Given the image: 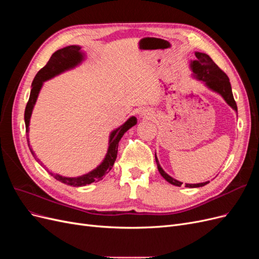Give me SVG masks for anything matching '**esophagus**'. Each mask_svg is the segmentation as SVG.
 Wrapping results in <instances>:
<instances>
[{
	"instance_id": "esophagus-1",
	"label": "esophagus",
	"mask_w": 259,
	"mask_h": 259,
	"mask_svg": "<svg viewBox=\"0 0 259 259\" xmlns=\"http://www.w3.org/2000/svg\"><path fill=\"white\" fill-rule=\"evenodd\" d=\"M146 114H147V112H143V113H142V115H145V116H146Z\"/></svg>"
}]
</instances>
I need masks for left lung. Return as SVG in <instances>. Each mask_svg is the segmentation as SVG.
Instances as JSON below:
<instances>
[{
	"mask_svg": "<svg viewBox=\"0 0 259 259\" xmlns=\"http://www.w3.org/2000/svg\"><path fill=\"white\" fill-rule=\"evenodd\" d=\"M195 59L191 61L190 67L193 72V76L199 81L204 82V84L207 86L209 90L213 92L218 93L221 95L227 104H228L234 111H238V107L236 101H234L233 95H232V90H231V84L229 82V77L223 71V70L219 68L215 62L211 60V58L208 56L207 54L195 52ZM155 162L156 165H158V169L162 177L168 182L169 184L180 187L183 183L178 182L175 178L170 177L168 174L163 170L161 165L159 164V160L156 158L155 154ZM208 184V182L205 183H200V184H186V187L188 188H198L203 187Z\"/></svg>",
	"mask_w": 259,
	"mask_h": 259,
	"instance_id": "1",
	"label": "left lung"
}]
</instances>
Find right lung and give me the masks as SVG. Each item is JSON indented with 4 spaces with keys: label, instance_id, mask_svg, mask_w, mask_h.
Wrapping results in <instances>:
<instances>
[{
    "label": "right lung",
    "instance_id": "1",
    "mask_svg": "<svg viewBox=\"0 0 259 259\" xmlns=\"http://www.w3.org/2000/svg\"><path fill=\"white\" fill-rule=\"evenodd\" d=\"M84 57H85V55H84V53L81 52V48L79 45L67 46V48H64L61 50H58L57 52H55L52 55V57L50 58L48 64H46L34 76L32 86H31L32 89H31L30 97H29L28 104L26 106V110H25V123H26L28 146H30L29 135H28L30 117H31V114H32L33 107L36 103L38 93H40L42 86H43V82L48 81V80L52 79V77L67 71V70L73 69L74 67L79 66L84 60ZM136 123H137L136 117L131 116L126 122L121 125L120 127H117L111 132L110 138H109L108 151H107L105 159L95 169H93L92 171H90V173L79 176V177H65V176H61L58 174H56V175H54L52 173H50V174L55 179H57V180H59V182L64 183L68 186H72V187H82V186L90 185L92 183L99 182V180L104 178V176L106 174H108L109 171L111 170L113 164H114V161L116 159L117 147H119V143H120L122 136L131 127L136 125ZM30 151L35 158L34 152L32 151V149L31 148H30Z\"/></svg>",
    "mask_w": 259,
    "mask_h": 259
}]
</instances>
